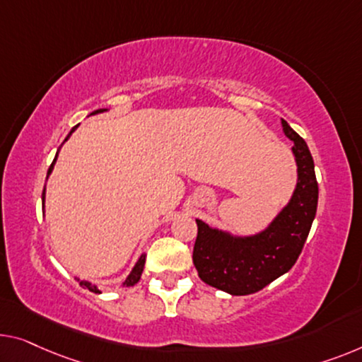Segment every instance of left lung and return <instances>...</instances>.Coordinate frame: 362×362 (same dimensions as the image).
<instances>
[{"label": "left lung", "instance_id": "obj_1", "mask_svg": "<svg viewBox=\"0 0 362 362\" xmlns=\"http://www.w3.org/2000/svg\"><path fill=\"white\" fill-rule=\"evenodd\" d=\"M281 127L293 141L291 151L298 165V180L289 202L267 228L240 235L197 219L193 265L202 281L228 294H253L288 273L314 223L319 202L314 159L307 143L283 118Z\"/></svg>", "mask_w": 362, "mask_h": 362}]
</instances>
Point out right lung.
Wrapping results in <instances>:
<instances>
[{
  "label": "right lung",
  "mask_w": 362,
  "mask_h": 362,
  "mask_svg": "<svg viewBox=\"0 0 362 362\" xmlns=\"http://www.w3.org/2000/svg\"><path fill=\"white\" fill-rule=\"evenodd\" d=\"M104 112H109V110H107V109H99V110H95V112L90 113V115H97V113H104ZM76 128H78V125L74 127V128H71V132H69V134L66 136V139H64V141H68V138L71 136V133H74V129H76ZM62 146H63V144H62ZM62 146H60V148H62ZM58 153H60V149L57 151L55 159H53V163H52V165H50V169H48V172H47V179H48V175L52 174L53 165H55V163H57ZM42 209H43V213H45V188H43V193H42ZM144 263H146V253H141V257L138 258V262L134 263V267L132 268V272H129V274L127 276V279H125V281H123V286H125V288H128V286H134V284H136V283L139 281V278H141V273H143V268H144ZM76 279L79 281V284L83 286V288L89 289L90 293L100 294V289L97 288V284H93L90 281H86V279H79V278H76Z\"/></svg>",
  "instance_id": "right-lung-1"
}]
</instances>
